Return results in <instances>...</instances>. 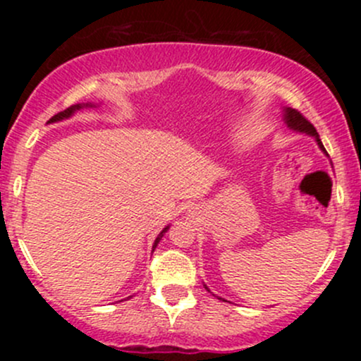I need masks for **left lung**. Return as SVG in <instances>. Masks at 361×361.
Returning <instances> with one entry per match:
<instances>
[{
    "label": "left lung",
    "mask_w": 361,
    "mask_h": 361,
    "mask_svg": "<svg viewBox=\"0 0 361 361\" xmlns=\"http://www.w3.org/2000/svg\"><path fill=\"white\" fill-rule=\"evenodd\" d=\"M283 120H285V123H287V127L292 128V130L302 132V134H307V135H312V137H316L317 146L321 147L322 152H326V149H324V146H322L321 139H319L316 127H314L312 123H310L309 120L300 114V111H297L295 109H290V106H287V109H283ZM326 154H327V152H326ZM205 288H207V285H205ZM207 290H209V288H207Z\"/></svg>",
    "instance_id": "1"
}]
</instances>
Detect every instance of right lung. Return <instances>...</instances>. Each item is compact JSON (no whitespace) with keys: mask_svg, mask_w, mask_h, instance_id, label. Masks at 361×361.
<instances>
[{"mask_svg":"<svg viewBox=\"0 0 361 361\" xmlns=\"http://www.w3.org/2000/svg\"><path fill=\"white\" fill-rule=\"evenodd\" d=\"M86 106H97V105H93V103H85V105H80V103H78V105H73V106H69V109H66L64 111H59V114H57V115H54V117H52L51 120H49L47 123H52V122H59V120L69 118V117H71V115L74 114V111H78V110H81V109H86ZM168 229H169V226L164 227V229L161 231V233H159V235H157V238H156V241H154V244H152V251L156 250V246H157V244H159L161 238H163L164 233H166Z\"/></svg>","mask_w":361,"mask_h":361,"instance_id":"1","label":"right lung"}]
</instances>
